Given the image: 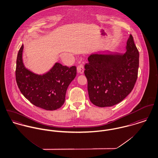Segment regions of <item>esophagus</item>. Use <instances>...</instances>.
I'll list each match as a JSON object with an SVG mask.
<instances>
[{"mask_svg": "<svg viewBox=\"0 0 158 158\" xmlns=\"http://www.w3.org/2000/svg\"><path fill=\"white\" fill-rule=\"evenodd\" d=\"M77 71L80 74H83L84 72V68L83 65L80 64L79 65H78L77 67Z\"/></svg>", "mask_w": 158, "mask_h": 158, "instance_id": "1", "label": "esophagus"}]
</instances>
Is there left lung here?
I'll return each instance as SVG.
<instances>
[{"label": "left lung", "instance_id": "8db88e82", "mask_svg": "<svg viewBox=\"0 0 158 158\" xmlns=\"http://www.w3.org/2000/svg\"><path fill=\"white\" fill-rule=\"evenodd\" d=\"M125 51H99L88 57L84 73L89 98L94 105L107 107L118 104L133 89L138 77L139 54L131 35Z\"/></svg>", "mask_w": 158, "mask_h": 158}]
</instances>
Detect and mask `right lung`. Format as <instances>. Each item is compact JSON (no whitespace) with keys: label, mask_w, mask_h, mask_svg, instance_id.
<instances>
[{"label":"right lung","mask_w":158,"mask_h":158,"mask_svg":"<svg viewBox=\"0 0 158 158\" xmlns=\"http://www.w3.org/2000/svg\"><path fill=\"white\" fill-rule=\"evenodd\" d=\"M23 45L17 57L16 79L24 97L31 104L46 110H55L65 102L67 89L76 76V67L70 68L56 62L52 69L39 74L25 66L22 54Z\"/></svg>","instance_id":"1"}]
</instances>
